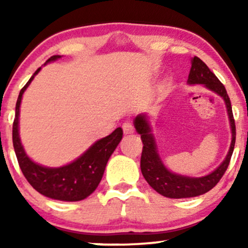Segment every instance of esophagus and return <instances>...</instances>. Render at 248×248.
<instances>
[{
    "mask_svg": "<svg viewBox=\"0 0 248 248\" xmlns=\"http://www.w3.org/2000/svg\"><path fill=\"white\" fill-rule=\"evenodd\" d=\"M122 129L124 134H132L134 132V124L130 121H124L122 124Z\"/></svg>",
    "mask_w": 248,
    "mask_h": 248,
    "instance_id": "34e87169",
    "label": "esophagus"
}]
</instances>
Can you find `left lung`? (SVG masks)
I'll return each instance as SVG.
<instances>
[{
  "label": "left lung",
  "mask_w": 248,
  "mask_h": 248,
  "mask_svg": "<svg viewBox=\"0 0 248 248\" xmlns=\"http://www.w3.org/2000/svg\"><path fill=\"white\" fill-rule=\"evenodd\" d=\"M187 81H189V84L205 85L207 88L223 96L227 107L230 122H231L232 143L230 147V152L223 163L210 175L198 178L176 175V173L170 172L162 163L157 150H156L155 140H154L153 134L150 133L149 124H148L146 118L142 115L138 116L134 121V124H135L138 133L141 135L142 143H143L141 154L142 175L155 191L168 198L196 197V196L203 195V193L210 191L212 187L217 186L218 182L224 176L230 164V161H231L233 149H234L235 124L232 113L231 100H230L224 85L216 77L215 73L206 66L205 62L199 59L198 57H193Z\"/></svg>",
  "instance_id": "1"
}]
</instances>
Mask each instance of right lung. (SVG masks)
<instances>
[{
  "label": "right lung",
  "mask_w": 248,
  "mask_h": 248,
  "mask_svg": "<svg viewBox=\"0 0 248 248\" xmlns=\"http://www.w3.org/2000/svg\"><path fill=\"white\" fill-rule=\"evenodd\" d=\"M58 58H61V56H52L47 59L46 62L56 61ZM39 70L41 67L24 85L16 102V113L13 124V143L17 161L24 177L36 191L57 201H81L88 197L98 187L108 158L121 141L124 132L120 127L116 128L110 135L96 141L78 160L65 167L45 168L31 161L25 154L19 140L18 115L22 95Z\"/></svg>",
  "instance_id": "right-lung-1"
}]
</instances>
